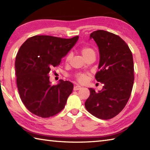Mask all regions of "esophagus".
Masks as SVG:
<instances>
[{
  "label": "esophagus",
  "mask_w": 150,
  "mask_h": 150,
  "mask_svg": "<svg viewBox=\"0 0 150 150\" xmlns=\"http://www.w3.org/2000/svg\"><path fill=\"white\" fill-rule=\"evenodd\" d=\"M81 86H79V85H75V87H74V88H73V90H74V91H78V90L81 89Z\"/></svg>",
  "instance_id": "1"
}]
</instances>
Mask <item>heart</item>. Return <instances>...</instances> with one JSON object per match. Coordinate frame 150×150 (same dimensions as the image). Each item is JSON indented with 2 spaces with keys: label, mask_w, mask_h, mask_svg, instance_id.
Wrapping results in <instances>:
<instances>
[{
  "label": "heart",
  "mask_w": 150,
  "mask_h": 150,
  "mask_svg": "<svg viewBox=\"0 0 150 150\" xmlns=\"http://www.w3.org/2000/svg\"><path fill=\"white\" fill-rule=\"evenodd\" d=\"M81 52L85 59H88L91 55H95V51L88 46H83L81 47ZM71 54H67V55L65 57V62L68 63L71 59ZM74 78L78 83H81V84H83V83H85L88 81V75L85 73H77L75 75Z\"/></svg>",
  "instance_id": "1"
}]
</instances>
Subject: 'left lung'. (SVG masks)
<instances>
[{
  "label": "left lung",
  "instance_id": "1",
  "mask_svg": "<svg viewBox=\"0 0 150 150\" xmlns=\"http://www.w3.org/2000/svg\"><path fill=\"white\" fill-rule=\"evenodd\" d=\"M90 38L99 49V71L95 79L103 87L98 92L89 88L85 106L95 117L108 120L118 115L130 98L134 81L132 54L126 43L113 33L96 30Z\"/></svg>",
  "mask_w": 150,
  "mask_h": 150
}]
</instances>
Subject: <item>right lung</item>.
Here are the masks:
<instances>
[{
    "label": "right lung",
    "mask_w": 150,
    "mask_h": 150,
    "mask_svg": "<svg viewBox=\"0 0 150 150\" xmlns=\"http://www.w3.org/2000/svg\"><path fill=\"white\" fill-rule=\"evenodd\" d=\"M78 39V35L69 39L34 35L20 47L15 61L17 87L22 103L34 115L49 118L64 108L73 84L61 81L51 85L48 73L60 65Z\"/></svg>",
    "instance_id": "1"
}]
</instances>
